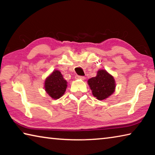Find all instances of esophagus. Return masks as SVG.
I'll list each match as a JSON object with an SVG mask.
<instances>
[{
	"label": "esophagus",
	"mask_w": 155,
	"mask_h": 155,
	"mask_svg": "<svg viewBox=\"0 0 155 155\" xmlns=\"http://www.w3.org/2000/svg\"><path fill=\"white\" fill-rule=\"evenodd\" d=\"M75 78L76 79H81V80H84L85 79V77H81V76H78V75H77L75 77Z\"/></svg>",
	"instance_id": "34e87169"
}]
</instances>
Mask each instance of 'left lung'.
Returning <instances> with one entry per match:
<instances>
[{"label":"left lung","instance_id":"obj_1","mask_svg":"<svg viewBox=\"0 0 155 155\" xmlns=\"http://www.w3.org/2000/svg\"><path fill=\"white\" fill-rule=\"evenodd\" d=\"M93 96L99 100L107 99L112 95L115 90V81L114 77L105 70H99L95 77L87 81Z\"/></svg>","mask_w":155,"mask_h":155}]
</instances>
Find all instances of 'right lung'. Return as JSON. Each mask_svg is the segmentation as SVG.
<instances>
[{
  "mask_svg": "<svg viewBox=\"0 0 155 155\" xmlns=\"http://www.w3.org/2000/svg\"><path fill=\"white\" fill-rule=\"evenodd\" d=\"M67 81L59 70H54L44 82V89L52 99L57 100L64 95L67 88Z\"/></svg>",
  "mask_w": 155,
  "mask_h": 155,
  "instance_id": "add662e5",
  "label": "right lung"
}]
</instances>
